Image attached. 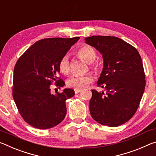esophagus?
I'll return each instance as SVG.
<instances>
[{
    "instance_id": "esophagus-1",
    "label": "esophagus",
    "mask_w": 156,
    "mask_h": 156,
    "mask_svg": "<svg viewBox=\"0 0 156 156\" xmlns=\"http://www.w3.org/2000/svg\"><path fill=\"white\" fill-rule=\"evenodd\" d=\"M74 90H75V94H77V93H80V92H81V89H74Z\"/></svg>"
}]
</instances>
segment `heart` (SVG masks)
<instances>
[{
  "instance_id": "1",
  "label": "heart",
  "mask_w": 156,
  "mask_h": 156,
  "mask_svg": "<svg viewBox=\"0 0 156 156\" xmlns=\"http://www.w3.org/2000/svg\"><path fill=\"white\" fill-rule=\"evenodd\" d=\"M77 54L79 57L88 63L93 62L96 57L95 50L88 45H83L81 46L77 51ZM58 66L59 70L63 74L67 75L70 73V61H69V57L67 55H63L60 58ZM90 67L93 70L95 71L98 70L99 68L98 66L96 64H91ZM93 81V77L90 74H86V75H75L69 78L67 83L69 87L75 89H81L88 85Z\"/></svg>"
}]
</instances>
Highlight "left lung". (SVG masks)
Returning a JSON list of instances; mask_svg holds the SVG:
<instances>
[{
	"label": "left lung",
	"mask_w": 156,
	"mask_h": 156,
	"mask_svg": "<svg viewBox=\"0 0 156 156\" xmlns=\"http://www.w3.org/2000/svg\"><path fill=\"white\" fill-rule=\"evenodd\" d=\"M85 40L103 56L98 86L106 91L92 90L91 116L102 125L120 126L134 115L144 93L146 80L141 57L136 48L119 38L93 36Z\"/></svg>",
	"instance_id": "obj_1"
}]
</instances>
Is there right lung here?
Instances as JSON below:
<instances>
[{
	"mask_svg": "<svg viewBox=\"0 0 156 156\" xmlns=\"http://www.w3.org/2000/svg\"><path fill=\"white\" fill-rule=\"evenodd\" d=\"M80 37L48 38L38 41L20 56L14 70L12 96L20 115L34 128L48 129L61 123L66 115V99L75 91L66 88L52 95L50 85L65 82L57 75L58 63Z\"/></svg>",
	"mask_w": 156,
	"mask_h": 156,
	"instance_id": "obj_1",
	"label": "right lung"
}]
</instances>
